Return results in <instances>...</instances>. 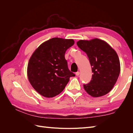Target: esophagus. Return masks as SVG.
<instances>
[{"label":"esophagus","mask_w":133,"mask_h":133,"mask_svg":"<svg viewBox=\"0 0 133 133\" xmlns=\"http://www.w3.org/2000/svg\"><path fill=\"white\" fill-rule=\"evenodd\" d=\"M79 74H80V72L79 71H77V72H76V73H75V75L76 76H79Z\"/></svg>","instance_id":"obj_1"}]
</instances>
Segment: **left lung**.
I'll return each mask as SVG.
<instances>
[{"instance_id": "1", "label": "left lung", "mask_w": 133, "mask_h": 133, "mask_svg": "<svg viewBox=\"0 0 133 133\" xmlns=\"http://www.w3.org/2000/svg\"><path fill=\"white\" fill-rule=\"evenodd\" d=\"M76 44L87 54L91 66V79L84 84V89L93 97L108 94L120 74V62L116 51L107 43L97 38L80 40Z\"/></svg>"}]
</instances>
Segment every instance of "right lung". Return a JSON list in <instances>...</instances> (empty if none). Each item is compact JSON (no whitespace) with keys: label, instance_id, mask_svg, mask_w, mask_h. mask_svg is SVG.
Segmentation results:
<instances>
[{"label":"right lung","instance_id":"obj_1","mask_svg":"<svg viewBox=\"0 0 133 133\" xmlns=\"http://www.w3.org/2000/svg\"><path fill=\"white\" fill-rule=\"evenodd\" d=\"M73 39L53 38L40 45L30 57L28 77L34 89L43 96L52 98L65 88L75 74L68 69L66 50L73 46Z\"/></svg>","mask_w":133,"mask_h":133}]
</instances>
